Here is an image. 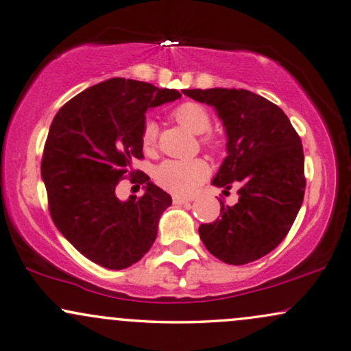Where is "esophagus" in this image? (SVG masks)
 <instances>
[{
  "label": "esophagus",
  "instance_id": "1",
  "mask_svg": "<svg viewBox=\"0 0 351 351\" xmlns=\"http://www.w3.org/2000/svg\"><path fill=\"white\" fill-rule=\"evenodd\" d=\"M189 202H192V199H186V197H178V195L173 197L175 205H184V204H189Z\"/></svg>",
  "mask_w": 351,
  "mask_h": 351
}]
</instances>
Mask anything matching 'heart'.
Listing matches in <instances>:
<instances>
[{
    "label": "heart",
    "mask_w": 351,
    "mask_h": 351,
    "mask_svg": "<svg viewBox=\"0 0 351 351\" xmlns=\"http://www.w3.org/2000/svg\"><path fill=\"white\" fill-rule=\"evenodd\" d=\"M173 117L178 124L187 130L202 135L211 127L210 112L199 103L187 101L175 108ZM157 138V127L147 121L141 130V145L145 151L154 149ZM208 175V165L202 159L192 160H165L154 170V180L160 187L176 195H189L195 191Z\"/></svg>",
    "instance_id": "obj_1"
}]
</instances>
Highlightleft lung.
Returning a JSON list of instances; mask_svg holds the SVG:
<instances>
[{
    "instance_id": "obj_1",
    "label": "left lung",
    "mask_w": 351,
    "mask_h": 351,
    "mask_svg": "<svg viewBox=\"0 0 351 351\" xmlns=\"http://www.w3.org/2000/svg\"><path fill=\"white\" fill-rule=\"evenodd\" d=\"M192 100L213 106L226 132L227 156L211 184L239 202L199 227L200 239L226 264L253 263L275 250L298 216L305 192L302 143L283 110L243 88H191Z\"/></svg>"
}]
</instances>
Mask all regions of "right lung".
Returning a JSON list of instances; mask_svg holds the SVG:
<instances>
[{
  "instance_id": "obj_1",
  "label": "right lung",
  "mask_w": 351,
  "mask_h": 351,
  "mask_svg": "<svg viewBox=\"0 0 351 351\" xmlns=\"http://www.w3.org/2000/svg\"><path fill=\"white\" fill-rule=\"evenodd\" d=\"M180 97L175 88L111 77L77 93L53 117L41 162L49 211L60 234L101 267H130L154 243L171 197L145 173L132 180L145 184L140 199L119 200L116 186L135 175L133 157H143L146 112Z\"/></svg>"
}]
</instances>
